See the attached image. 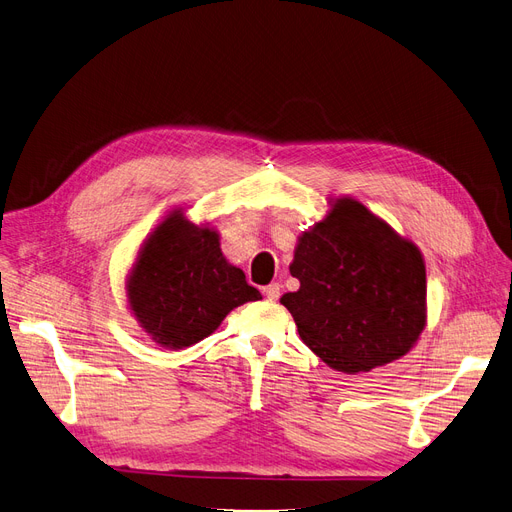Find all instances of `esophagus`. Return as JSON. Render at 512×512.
I'll return each instance as SVG.
<instances>
[{"label": "esophagus", "mask_w": 512, "mask_h": 512, "mask_svg": "<svg viewBox=\"0 0 512 512\" xmlns=\"http://www.w3.org/2000/svg\"><path fill=\"white\" fill-rule=\"evenodd\" d=\"M263 295L268 297L270 301H276L280 297V284L278 282H272L268 286H263Z\"/></svg>", "instance_id": "1"}]
</instances>
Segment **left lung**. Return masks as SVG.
Wrapping results in <instances>:
<instances>
[{
	"instance_id": "obj_1",
	"label": "left lung",
	"mask_w": 512,
	"mask_h": 512,
	"mask_svg": "<svg viewBox=\"0 0 512 512\" xmlns=\"http://www.w3.org/2000/svg\"><path fill=\"white\" fill-rule=\"evenodd\" d=\"M328 207L299 236L291 274L301 286L280 303L322 362L368 372L402 358L425 330V259L358 198H330Z\"/></svg>"
}]
</instances>
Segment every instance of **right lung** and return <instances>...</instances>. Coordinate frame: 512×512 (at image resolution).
Listing matches in <instances>:
<instances>
[{
	"label": "right lung",
	"mask_w": 512,
	"mask_h": 512,
	"mask_svg": "<svg viewBox=\"0 0 512 512\" xmlns=\"http://www.w3.org/2000/svg\"><path fill=\"white\" fill-rule=\"evenodd\" d=\"M127 305L148 337L184 349L209 337L230 311L261 293L232 265L209 224L173 209L142 242L125 280Z\"/></svg>",
	"instance_id": "1"
}]
</instances>
